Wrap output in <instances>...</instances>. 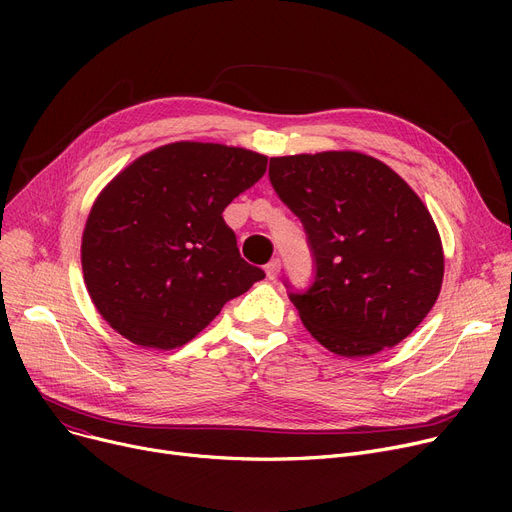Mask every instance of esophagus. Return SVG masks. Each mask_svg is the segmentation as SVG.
<instances>
[{"mask_svg": "<svg viewBox=\"0 0 512 512\" xmlns=\"http://www.w3.org/2000/svg\"><path fill=\"white\" fill-rule=\"evenodd\" d=\"M280 267H282L280 259H272L270 263L265 265V276L270 278V280H276V278H278V274H280Z\"/></svg>", "mask_w": 512, "mask_h": 512, "instance_id": "obj_1", "label": "esophagus"}]
</instances>
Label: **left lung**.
<instances>
[{"instance_id": "8db88e82", "label": "left lung", "mask_w": 512, "mask_h": 512, "mask_svg": "<svg viewBox=\"0 0 512 512\" xmlns=\"http://www.w3.org/2000/svg\"><path fill=\"white\" fill-rule=\"evenodd\" d=\"M270 180L301 218L315 255L313 286L290 292L309 334L348 359L405 340L444 280L442 238L419 195L359 151L272 157Z\"/></svg>"}]
</instances>
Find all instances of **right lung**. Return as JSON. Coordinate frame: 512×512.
I'll use <instances>...</instances> for the list:
<instances>
[{
  "instance_id": "1",
  "label": "right lung",
  "mask_w": 512,
  "mask_h": 512,
  "mask_svg": "<svg viewBox=\"0 0 512 512\" xmlns=\"http://www.w3.org/2000/svg\"><path fill=\"white\" fill-rule=\"evenodd\" d=\"M267 170V157L178 141L128 164L97 195L80 263L89 297L120 336L172 351L265 274L240 257L222 211Z\"/></svg>"
}]
</instances>
